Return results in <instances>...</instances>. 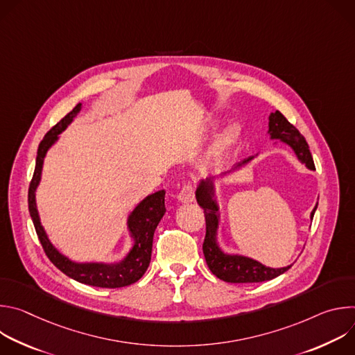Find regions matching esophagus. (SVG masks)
<instances>
[{
    "label": "esophagus",
    "instance_id": "esophagus-1",
    "mask_svg": "<svg viewBox=\"0 0 355 355\" xmlns=\"http://www.w3.org/2000/svg\"><path fill=\"white\" fill-rule=\"evenodd\" d=\"M177 198H178V200H181V202H191V200H193V198H195V189H193L192 184H184L182 188H181V191L178 192Z\"/></svg>",
    "mask_w": 355,
    "mask_h": 355
}]
</instances>
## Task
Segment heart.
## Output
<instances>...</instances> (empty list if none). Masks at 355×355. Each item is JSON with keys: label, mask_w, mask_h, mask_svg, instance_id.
<instances>
[{"label": "heart", "mask_w": 355, "mask_h": 355, "mask_svg": "<svg viewBox=\"0 0 355 355\" xmlns=\"http://www.w3.org/2000/svg\"><path fill=\"white\" fill-rule=\"evenodd\" d=\"M237 139V130L234 128H230L227 129L218 140L216 143L214 144L212 150H211V155H209V160L214 163V162H218L223 157V155L226 153V151L232 147V144L236 141Z\"/></svg>", "instance_id": "1"}]
</instances>
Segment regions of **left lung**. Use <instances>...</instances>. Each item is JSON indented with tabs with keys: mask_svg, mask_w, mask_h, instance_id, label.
<instances>
[{
	"mask_svg": "<svg viewBox=\"0 0 355 355\" xmlns=\"http://www.w3.org/2000/svg\"><path fill=\"white\" fill-rule=\"evenodd\" d=\"M270 133L272 139H281L286 141L297 156V159L305 163L308 168L315 170L313 157L309 151V144L306 139L302 136V133L279 112H274L270 115ZM245 162V159L243 160ZM196 200L198 205L202 207L205 212L207 220V234L202 250H204V256L207 264L214 275L225 282L230 284H251V282H264L278 275L284 274L291 268H270L260 264L256 260L239 257V256H225L223 252L218 248L215 240V232L218 226V208L215 202L212 200V187L211 182H202L199 189L196 191ZM318 205L312 211V219L315 215Z\"/></svg>",
	"mask_w": 355,
	"mask_h": 355,
	"instance_id": "obj_1",
	"label": "left lung"
}]
</instances>
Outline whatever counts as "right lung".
<instances>
[{"mask_svg": "<svg viewBox=\"0 0 355 355\" xmlns=\"http://www.w3.org/2000/svg\"><path fill=\"white\" fill-rule=\"evenodd\" d=\"M81 104L73 108L59 123H56L50 129L37 147L36 166L28 189V208L29 214L37 234V239L46 252L47 259L52 261L62 272L67 277L91 286L98 288H122L135 284L139 281L146 272L150 259H151V247H153V236L157 225L166 214L164 195L166 191H159L156 193L148 195L141 204L133 211L129 218V227L132 234L135 236V245L129 256L119 264L115 266H104V264H74L63 257L60 252L50 244L47 240L43 227L40 226L36 205H35V189L40 180L42 164L47 148L55 143L58 135L64 130V128L71 122L76 114L80 111Z\"/></svg>", "mask_w": 355, "mask_h": 355, "instance_id": "1", "label": "right lung"}]
</instances>
